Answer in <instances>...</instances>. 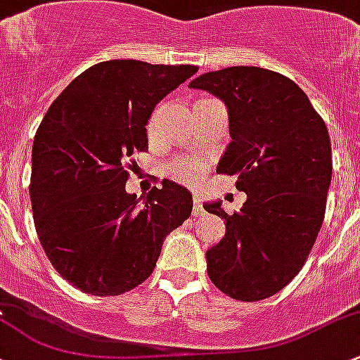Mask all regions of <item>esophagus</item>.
Returning a JSON list of instances; mask_svg holds the SVG:
<instances>
[{
	"label": "esophagus",
	"instance_id": "34e87169",
	"mask_svg": "<svg viewBox=\"0 0 360 360\" xmlns=\"http://www.w3.org/2000/svg\"><path fill=\"white\" fill-rule=\"evenodd\" d=\"M203 212V207H202V200H200L198 195H193V215H200Z\"/></svg>",
	"mask_w": 360,
	"mask_h": 360
}]
</instances>
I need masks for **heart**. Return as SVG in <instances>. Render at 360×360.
<instances>
[{
	"mask_svg": "<svg viewBox=\"0 0 360 360\" xmlns=\"http://www.w3.org/2000/svg\"><path fill=\"white\" fill-rule=\"evenodd\" d=\"M200 101H196V103H200ZM157 117H158V110H155L151 113L148 124H146V132H148V136H151L155 132ZM203 170H205V167H203V164H200V162L190 160V158H181V160H176L174 164L169 165V176L172 177V179L179 181V183L190 184V183H195V181H198L200 177L203 176Z\"/></svg>",
	"mask_w": 360,
	"mask_h": 360,
	"instance_id": "b5f03b06",
	"label": "heart"
}]
</instances>
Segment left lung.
<instances>
[{"mask_svg":"<svg viewBox=\"0 0 360 360\" xmlns=\"http://www.w3.org/2000/svg\"><path fill=\"white\" fill-rule=\"evenodd\" d=\"M190 88L228 107L233 141L217 172L236 176V190L247 193L233 215L219 202L203 205L226 222L224 238L207 250V272L234 300H264L298 274L319 234L333 172L328 127L307 94L278 72L228 67Z\"/></svg>","mask_w":360,"mask_h":360,"instance_id":"left-lung-1","label":"left lung"}]
</instances>
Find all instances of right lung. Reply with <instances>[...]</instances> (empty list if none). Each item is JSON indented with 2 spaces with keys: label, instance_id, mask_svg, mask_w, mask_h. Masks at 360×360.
I'll list each match as a JSON object with an SVG mask.
<instances>
[{
  "label": "right lung",
  "instance_id": "add662e5",
  "mask_svg": "<svg viewBox=\"0 0 360 360\" xmlns=\"http://www.w3.org/2000/svg\"><path fill=\"white\" fill-rule=\"evenodd\" d=\"M195 65L108 60L74 79L48 108L32 145L34 226L51 266L94 297L141 285L162 243L191 215V195L164 181L139 207L126 191L132 155L148 150L155 105Z\"/></svg>",
  "mask_w": 360,
  "mask_h": 360
}]
</instances>
